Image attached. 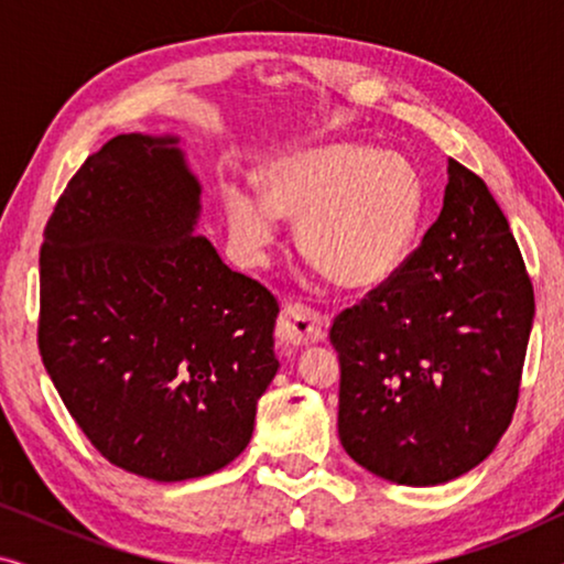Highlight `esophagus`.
I'll return each instance as SVG.
<instances>
[{"mask_svg":"<svg viewBox=\"0 0 564 564\" xmlns=\"http://www.w3.org/2000/svg\"><path fill=\"white\" fill-rule=\"evenodd\" d=\"M326 338V321L305 305H284L280 315V341L288 346H311Z\"/></svg>","mask_w":564,"mask_h":564,"instance_id":"obj_1","label":"esophagus"}]
</instances>
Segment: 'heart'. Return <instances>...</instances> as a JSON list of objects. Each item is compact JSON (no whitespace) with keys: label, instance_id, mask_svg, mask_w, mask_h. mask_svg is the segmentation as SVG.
<instances>
[{"label":"heart","instance_id":"heart-1","mask_svg":"<svg viewBox=\"0 0 564 564\" xmlns=\"http://www.w3.org/2000/svg\"><path fill=\"white\" fill-rule=\"evenodd\" d=\"M261 195L241 184L220 192L228 236L246 264H264L280 220L297 226V249L344 290L382 284L403 264L423 215V180L400 153L359 143H321L274 159Z\"/></svg>","mask_w":564,"mask_h":564}]
</instances>
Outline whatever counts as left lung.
I'll list each match as a JSON object with an SVG mask.
<instances>
[{
	"label": "left lung",
	"instance_id": "8db88e82",
	"mask_svg": "<svg viewBox=\"0 0 564 564\" xmlns=\"http://www.w3.org/2000/svg\"><path fill=\"white\" fill-rule=\"evenodd\" d=\"M446 174L419 249L330 328L346 454L411 488L457 480L490 457L513 419L534 323L503 210L459 161Z\"/></svg>",
	"mask_w": 564,
	"mask_h": 564
}]
</instances>
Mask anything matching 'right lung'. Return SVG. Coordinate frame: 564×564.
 <instances>
[{
    "label": "right lung",
    "instance_id": "obj_1",
    "mask_svg": "<svg viewBox=\"0 0 564 564\" xmlns=\"http://www.w3.org/2000/svg\"><path fill=\"white\" fill-rule=\"evenodd\" d=\"M180 135H115L56 203L41 249L43 365L105 459L159 482L218 473L274 380L280 305L197 236Z\"/></svg>",
    "mask_w": 564,
    "mask_h": 564
}]
</instances>
